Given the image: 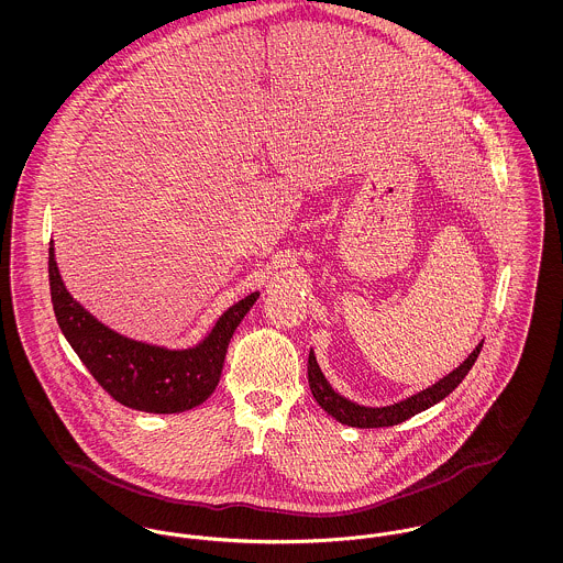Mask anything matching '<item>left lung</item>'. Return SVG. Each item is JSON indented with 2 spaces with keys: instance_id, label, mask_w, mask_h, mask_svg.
Returning <instances> with one entry per match:
<instances>
[{
  "instance_id": "8db88e82",
  "label": "left lung",
  "mask_w": 563,
  "mask_h": 563,
  "mask_svg": "<svg viewBox=\"0 0 563 563\" xmlns=\"http://www.w3.org/2000/svg\"><path fill=\"white\" fill-rule=\"evenodd\" d=\"M482 346L483 342H479L475 350L455 367L454 372L441 377L429 388H424V390H420V393H416V395H411L402 401L386 405V407H365V405L350 401L346 397H342L338 390H333V386L322 375L312 350H310V356H308V384H310L312 397L317 399L322 409L346 427H354V429L395 427V424H401L405 420H409L411 416L429 409L432 405L443 401L452 390H455V386L466 377L471 367L475 365V361L482 352Z\"/></svg>"
}]
</instances>
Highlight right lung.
<instances>
[{
	"mask_svg": "<svg viewBox=\"0 0 563 563\" xmlns=\"http://www.w3.org/2000/svg\"><path fill=\"white\" fill-rule=\"evenodd\" d=\"M48 276L54 317L86 369L124 407L147 413H181L213 395L228 344L260 294L230 306L191 349H164L126 338L95 319L67 291L51 241Z\"/></svg>",
	"mask_w": 563,
	"mask_h": 563,
	"instance_id": "obj_1",
	"label": "right lung"
}]
</instances>
